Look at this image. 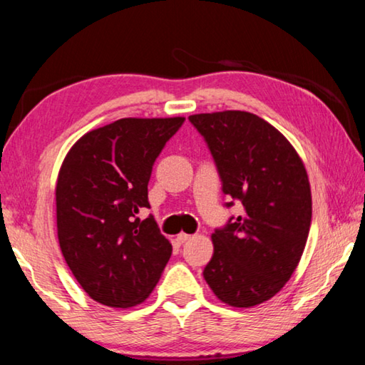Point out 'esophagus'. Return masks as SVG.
I'll return each instance as SVG.
<instances>
[{"mask_svg":"<svg viewBox=\"0 0 365 365\" xmlns=\"http://www.w3.org/2000/svg\"><path fill=\"white\" fill-rule=\"evenodd\" d=\"M188 239H192V235H190V234L180 232V234L177 235V242H178V244H185V242H187Z\"/></svg>","mask_w":365,"mask_h":365,"instance_id":"1","label":"esophagus"}]
</instances>
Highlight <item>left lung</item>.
<instances>
[{
    "instance_id": "obj_1",
    "label": "left lung",
    "mask_w": 365,
    "mask_h": 365,
    "mask_svg": "<svg viewBox=\"0 0 365 365\" xmlns=\"http://www.w3.org/2000/svg\"><path fill=\"white\" fill-rule=\"evenodd\" d=\"M188 120L211 151L225 206H244L214 230L203 276L224 304L253 307L281 291L302 257L312 221L307 172L291 143L257 115L225 110Z\"/></svg>"
}]
</instances>
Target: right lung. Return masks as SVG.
Here are the masks:
<instances>
[{
	"instance_id": "obj_1",
	"label": "right lung",
	"mask_w": 365,
	"mask_h": 365,
	"mask_svg": "<svg viewBox=\"0 0 365 365\" xmlns=\"http://www.w3.org/2000/svg\"><path fill=\"white\" fill-rule=\"evenodd\" d=\"M185 118H121L69 149L56 182V227L65 262L89 297L115 309L141 304L172 255L149 207L148 183Z\"/></svg>"
}]
</instances>
